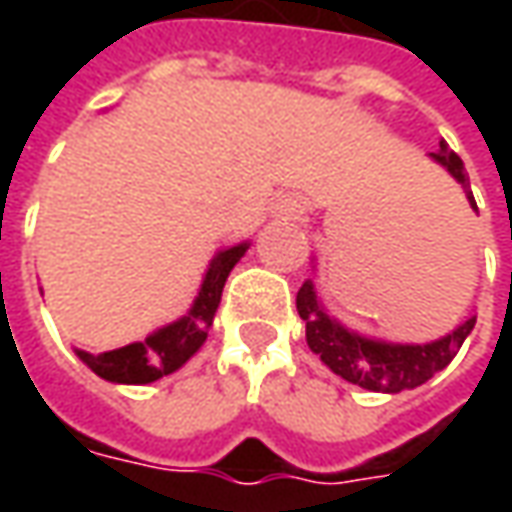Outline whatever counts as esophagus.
<instances>
[{
	"label": "esophagus",
	"mask_w": 512,
	"mask_h": 512,
	"mask_svg": "<svg viewBox=\"0 0 512 512\" xmlns=\"http://www.w3.org/2000/svg\"><path fill=\"white\" fill-rule=\"evenodd\" d=\"M270 210H273V216H282V219H299L305 213V202L296 193H285V196H276L273 199Z\"/></svg>",
	"instance_id": "esophagus-1"
}]
</instances>
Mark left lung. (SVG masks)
<instances>
[{"mask_svg":"<svg viewBox=\"0 0 512 512\" xmlns=\"http://www.w3.org/2000/svg\"><path fill=\"white\" fill-rule=\"evenodd\" d=\"M430 159L436 165H442L462 185L470 207L479 210L462 159L444 142L436 153H430ZM296 310L305 322L307 347L336 376H342L344 382L359 384V387L373 390V393H402V390H413L427 379H433L439 370L453 362V356L459 353L464 339L476 327V313H470V316H464L462 325H456L450 333H444L442 339H433V342L404 344L364 336L359 330L344 327L339 319H333L327 313L319 293H316L313 279H305V285L299 287Z\"/></svg>","mask_w":512,"mask_h":512,"instance_id":"8db88e82","label":"left lung"}]
</instances>
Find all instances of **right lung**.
I'll return each mask as SVG.
<instances>
[{
    "label": "right lung",
    "mask_w": 512,
    "mask_h": 512,
    "mask_svg": "<svg viewBox=\"0 0 512 512\" xmlns=\"http://www.w3.org/2000/svg\"><path fill=\"white\" fill-rule=\"evenodd\" d=\"M247 247H250V242H239V245L216 250V256L207 265L205 279L199 285L193 305L176 322L153 330L142 342L125 344V347H116L108 353H88V350L76 347V356L88 364L99 379L113 384H150L159 382L162 376L176 373L205 344L207 330L213 327V316H216L219 302H222L227 276L236 267V262L245 256Z\"/></svg>",
    "instance_id": "add662e5"
}]
</instances>
